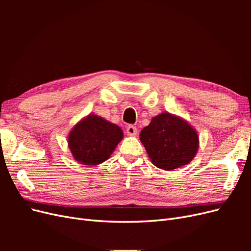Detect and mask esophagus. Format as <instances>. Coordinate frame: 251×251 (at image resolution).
Returning a JSON list of instances; mask_svg holds the SVG:
<instances>
[{
    "instance_id": "obj_1",
    "label": "esophagus",
    "mask_w": 251,
    "mask_h": 251,
    "mask_svg": "<svg viewBox=\"0 0 251 251\" xmlns=\"http://www.w3.org/2000/svg\"><path fill=\"white\" fill-rule=\"evenodd\" d=\"M126 134L128 136H136L137 135V127L134 126H128L126 127Z\"/></svg>"
}]
</instances>
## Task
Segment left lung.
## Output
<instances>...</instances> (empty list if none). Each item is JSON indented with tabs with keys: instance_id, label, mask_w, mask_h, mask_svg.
Returning a JSON list of instances; mask_svg holds the SVG:
<instances>
[{
	"instance_id": "left-lung-1",
	"label": "left lung",
	"mask_w": 251,
	"mask_h": 251,
	"mask_svg": "<svg viewBox=\"0 0 251 251\" xmlns=\"http://www.w3.org/2000/svg\"><path fill=\"white\" fill-rule=\"evenodd\" d=\"M140 140L158 169L172 171L191 162L199 148L195 128L184 119L169 112L153 117L142 128Z\"/></svg>"
}]
</instances>
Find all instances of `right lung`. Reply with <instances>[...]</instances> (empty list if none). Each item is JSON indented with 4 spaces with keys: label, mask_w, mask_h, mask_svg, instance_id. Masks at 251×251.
I'll return each instance as SVG.
<instances>
[{
    "label": "right lung",
    "mask_w": 251,
    "mask_h": 251,
    "mask_svg": "<svg viewBox=\"0 0 251 251\" xmlns=\"http://www.w3.org/2000/svg\"><path fill=\"white\" fill-rule=\"evenodd\" d=\"M123 138L124 132L118 126L90 114L74 126L68 146L80 164L97 165L109 159Z\"/></svg>",
    "instance_id": "add662e5"
}]
</instances>
